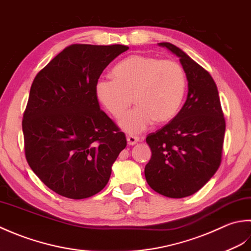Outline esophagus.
Instances as JSON below:
<instances>
[{"label":"esophagus","instance_id":"obj_1","mask_svg":"<svg viewBox=\"0 0 251 251\" xmlns=\"http://www.w3.org/2000/svg\"><path fill=\"white\" fill-rule=\"evenodd\" d=\"M126 142L130 146H133V145H135L137 142H140V137L129 135V136H126Z\"/></svg>","mask_w":251,"mask_h":251}]
</instances>
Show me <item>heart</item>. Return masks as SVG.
<instances>
[{"label":"heart","instance_id":"b5f03b06","mask_svg":"<svg viewBox=\"0 0 251 251\" xmlns=\"http://www.w3.org/2000/svg\"><path fill=\"white\" fill-rule=\"evenodd\" d=\"M114 78H100L95 84L97 100L115 118L126 114L119 126L129 134L147 130L155 120L163 124L175 118L186 91V75L175 60L132 55L112 70Z\"/></svg>","mask_w":251,"mask_h":251}]
</instances>
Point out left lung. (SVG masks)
Masks as SVG:
<instances>
[{"instance_id":"8db88e82","label":"left lung","mask_w":251,"mask_h":251,"mask_svg":"<svg viewBox=\"0 0 251 251\" xmlns=\"http://www.w3.org/2000/svg\"><path fill=\"white\" fill-rule=\"evenodd\" d=\"M180 58L188 93L168 125L146 137L151 158L145 177L152 190L170 198L198 192L221 163L226 120L219 92L208 71L171 43H158Z\"/></svg>"}]
</instances>
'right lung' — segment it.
Instances as JSON below:
<instances>
[{"label":"right lung","mask_w":251,"mask_h":251,"mask_svg":"<svg viewBox=\"0 0 251 251\" xmlns=\"http://www.w3.org/2000/svg\"><path fill=\"white\" fill-rule=\"evenodd\" d=\"M126 45L73 44L35 75L25 107V158L50 190L71 199L100 192L126 146L100 108L95 84Z\"/></svg>","instance_id":"right-lung-1"}]
</instances>
